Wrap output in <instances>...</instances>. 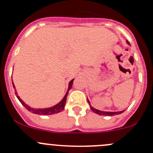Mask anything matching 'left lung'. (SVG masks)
<instances>
[{
    "label": "left lung",
    "mask_w": 153,
    "mask_h": 153,
    "mask_svg": "<svg viewBox=\"0 0 153 153\" xmlns=\"http://www.w3.org/2000/svg\"><path fill=\"white\" fill-rule=\"evenodd\" d=\"M126 43H127L129 45H130L128 41H126ZM87 101H88V103H89V105H90V102H89V101L88 100V98H87ZM90 109H92V112H94L95 113L98 114V115H104V116H112V115H119V114L122 113V112H124V110L120 111V112H104V111H101V110H98V109H95V108L92 107L91 105H90Z\"/></svg>",
    "instance_id": "left-lung-1"
}]
</instances>
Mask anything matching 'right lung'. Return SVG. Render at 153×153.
Here are the masks:
<instances>
[{
  "label": "right lung",
  "instance_id": "right-lung-1",
  "mask_svg": "<svg viewBox=\"0 0 153 153\" xmlns=\"http://www.w3.org/2000/svg\"><path fill=\"white\" fill-rule=\"evenodd\" d=\"M74 79L71 80L69 83V86H68V89H67V93L65 94L64 95V98L60 101L58 104H57L56 105L52 106V107H49V108H43V109H35V108H32L30 106L26 104L20 98V97L18 96V94H17L16 90H15V95H16L17 98L19 100L20 102L24 105V107L26 108L27 109H28L29 112H32L34 114H37V115H52V114H55V113H58V112H61V111L64 110V106H65V104H66V101H67V97L68 95V92H69V89L72 88V83H73ZM12 85H13V87L15 89V86L14 85L13 82H12Z\"/></svg>",
  "mask_w": 153,
  "mask_h": 153
}]
</instances>
